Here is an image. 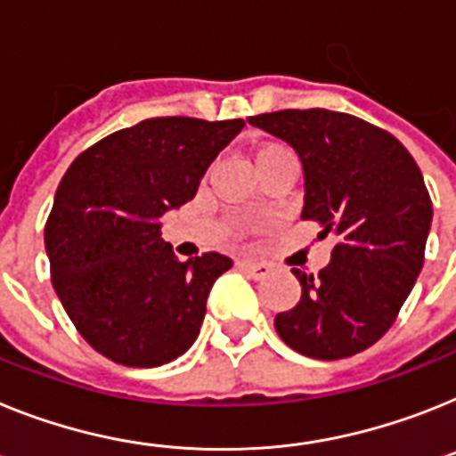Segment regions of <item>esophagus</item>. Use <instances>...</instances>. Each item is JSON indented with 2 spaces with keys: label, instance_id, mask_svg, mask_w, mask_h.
<instances>
[{
  "label": "esophagus",
  "instance_id": "1",
  "mask_svg": "<svg viewBox=\"0 0 456 456\" xmlns=\"http://www.w3.org/2000/svg\"><path fill=\"white\" fill-rule=\"evenodd\" d=\"M240 267H242V270H247L248 274L254 276V279H265L272 270L267 263H258V260H242V263H240Z\"/></svg>",
  "mask_w": 456,
  "mask_h": 456
}]
</instances>
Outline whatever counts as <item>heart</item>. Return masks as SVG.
Returning a JSON list of instances; mask_svg holds the SVG:
<instances>
[{
  "instance_id": "obj_1",
  "label": "heart",
  "mask_w": 456,
  "mask_h": 456,
  "mask_svg": "<svg viewBox=\"0 0 456 456\" xmlns=\"http://www.w3.org/2000/svg\"><path fill=\"white\" fill-rule=\"evenodd\" d=\"M279 151H286V150H283L281 145H263V147H258V150H256V154H254L256 166H260V163L265 161V159L274 157V154H279Z\"/></svg>"
}]
</instances>
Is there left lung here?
<instances>
[{"instance_id":"obj_1","label":"left lung","mask_w":456,"mask_h":456,"mask_svg":"<svg viewBox=\"0 0 456 456\" xmlns=\"http://www.w3.org/2000/svg\"><path fill=\"white\" fill-rule=\"evenodd\" d=\"M248 124L297 151L302 219L337 240L316 276L293 270L302 297L276 314V332L314 360L367 350L392 328L424 265L434 208L418 163L385 128L346 112L279 110Z\"/></svg>"}]
</instances>
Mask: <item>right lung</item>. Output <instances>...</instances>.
<instances>
[{"mask_svg": "<svg viewBox=\"0 0 456 456\" xmlns=\"http://www.w3.org/2000/svg\"><path fill=\"white\" fill-rule=\"evenodd\" d=\"M244 119L151 117L106 135L69 166L45 221L61 306L96 353L161 367L198 339L214 281L232 260H180L161 216L196 196L202 175Z\"/></svg>", "mask_w": 456, "mask_h": 456, "instance_id": "add662e5", "label": "right lung"}]
</instances>
